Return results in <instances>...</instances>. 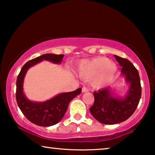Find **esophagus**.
I'll list each match as a JSON object with an SVG mask.
<instances>
[{
  "mask_svg": "<svg viewBox=\"0 0 155 155\" xmlns=\"http://www.w3.org/2000/svg\"><path fill=\"white\" fill-rule=\"evenodd\" d=\"M89 91V89L86 87H83L82 88V92H87V91Z\"/></svg>",
  "mask_w": 155,
  "mask_h": 155,
  "instance_id": "1",
  "label": "esophagus"
}]
</instances>
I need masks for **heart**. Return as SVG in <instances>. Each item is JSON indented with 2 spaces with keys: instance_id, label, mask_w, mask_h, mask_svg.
I'll return each instance as SVG.
<instances>
[{
  "instance_id": "obj_1",
  "label": "heart",
  "mask_w": 155,
  "mask_h": 155,
  "mask_svg": "<svg viewBox=\"0 0 155 155\" xmlns=\"http://www.w3.org/2000/svg\"><path fill=\"white\" fill-rule=\"evenodd\" d=\"M117 65L107 57H98L92 60H85L78 67V74L81 77H94L92 85L96 88H101L114 78L117 72Z\"/></svg>"
}]
</instances>
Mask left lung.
Returning a JSON list of instances; mask_svg holds the SVG:
<instances>
[{"mask_svg":"<svg viewBox=\"0 0 155 155\" xmlns=\"http://www.w3.org/2000/svg\"><path fill=\"white\" fill-rule=\"evenodd\" d=\"M114 56L122 66V75L130 86L124 98L113 96L110 87L94 92V103L90 108V113L94 118L104 124H118L129 118L137 109L141 96L137 70L128 59Z\"/></svg>","mask_w":155,"mask_h":155,"instance_id":"8db88e82","label":"left lung"}]
</instances>
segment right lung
I'll use <instances>...</instances> for the list:
<instances>
[{
	"mask_svg": "<svg viewBox=\"0 0 155 155\" xmlns=\"http://www.w3.org/2000/svg\"><path fill=\"white\" fill-rule=\"evenodd\" d=\"M64 54H44L28 61L23 65L16 81L15 98L18 105L25 116L33 123L40 127H50L58 123L64 116L68 104L72 100L81 92V88L77 90L59 94L48 101L38 103L33 102L25 96L23 91V82L27 70L31 67L43 60L54 64H61Z\"/></svg>",
	"mask_w": 155,
	"mask_h": 155,
	"instance_id": "obj_1",
	"label": "right lung"
}]
</instances>
